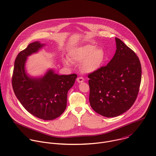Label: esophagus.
I'll list each match as a JSON object with an SVG mask.
<instances>
[{"mask_svg": "<svg viewBox=\"0 0 156 156\" xmlns=\"http://www.w3.org/2000/svg\"><path fill=\"white\" fill-rule=\"evenodd\" d=\"M76 81L78 82V83H83V82H84V79H83V77H78V78H77V79H76Z\"/></svg>", "mask_w": 156, "mask_h": 156, "instance_id": "obj_1", "label": "esophagus"}]
</instances>
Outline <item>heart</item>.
Here are the masks:
<instances>
[{
	"label": "heart",
	"mask_w": 156,
	"mask_h": 156,
	"mask_svg": "<svg viewBox=\"0 0 156 156\" xmlns=\"http://www.w3.org/2000/svg\"><path fill=\"white\" fill-rule=\"evenodd\" d=\"M71 61L80 63V68L84 73H92L100 69L106 59V53L102 48L94 44H85L72 49L69 54ZM64 64L69 65L67 60Z\"/></svg>",
	"instance_id": "b5f03b06"
}]
</instances>
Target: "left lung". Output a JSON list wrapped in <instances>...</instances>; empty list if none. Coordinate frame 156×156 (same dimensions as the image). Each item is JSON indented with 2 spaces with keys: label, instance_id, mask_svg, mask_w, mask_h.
Listing matches in <instances>:
<instances>
[{
  "label": "left lung",
  "instance_id": "1",
  "mask_svg": "<svg viewBox=\"0 0 156 156\" xmlns=\"http://www.w3.org/2000/svg\"><path fill=\"white\" fill-rule=\"evenodd\" d=\"M116 53L104 67L88 74L92 108L107 118L127 112L137 97L141 66L138 57L122 40L115 38Z\"/></svg>",
  "mask_w": 156,
  "mask_h": 156
}]
</instances>
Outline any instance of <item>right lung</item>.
<instances>
[{
  "mask_svg": "<svg viewBox=\"0 0 156 156\" xmlns=\"http://www.w3.org/2000/svg\"><path fill=\"white\" fill-rule=\"evenodd\" d=\"M44 44L30 43L18 55L12 75V86L17 98L30 114L43 120H53L61 116L67 107V92L77 75H59L49 70L40 78H32L25 71L27 57Z\"/></svg>",
  "mask_w": 156,
  "mask_h": 156,
  "instance_id": "add662e5",
  "label": "right lung"
}]
</instances>
